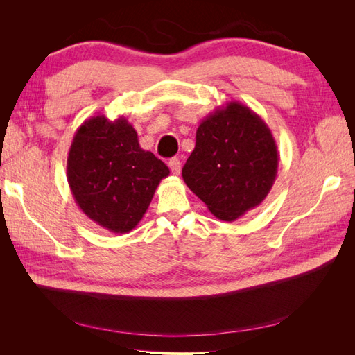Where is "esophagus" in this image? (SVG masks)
I'll return each instance as SVG.
<instances>
[{"label": "esophagus", "mask_w": 355, "mask_h": 355, "mask_svg": "<svg viewBox=\"0 0 355 355\" xmlns=\"http://www.w3.org/2000/svg\"><path fill=\"white\" fill-rule=\"evenodd\" d=\"M168 167L171 170V173L173 175H179L180 173V159L179 158H170L168 161Z\"/></svg>", "instance_id": "34e87169"}]
</instances>
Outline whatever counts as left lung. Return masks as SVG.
<instances>
[{"mask_svg":"<svg viewBox=\"0 0 355 355\" xmlns=\"http://www.w3.org/2000/svg\"><path fill=\"white\" fill-rule=\"evenodd\" d=\"M277 168L270 127L243 103L228 102L198 125L182 178L211 214L232 222L265 200Z\"/></svg>","mask_w":355,"mask_h":355,"instance_id":"left-lung-1","label":"left lung"}]
</instances>
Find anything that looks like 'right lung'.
I'll return each instance as SVG.
<instances>
[{"mask_svg": "<svg viewBox=\"0 0 355 355\" xmlns=\"http://www.w3.org/2000/svg\"><path fill=\"white\" fill-rule=\"evenodd\" d=\"M168 167L145 151L124 116L85 120L75 132L67 178L85 216L115 234L130 232L146 213Z\"/></svg>", "mask_w": 355, "mask_h": 355, "instance_id": "obj_1", "label": "right lung"}]
</instances>
